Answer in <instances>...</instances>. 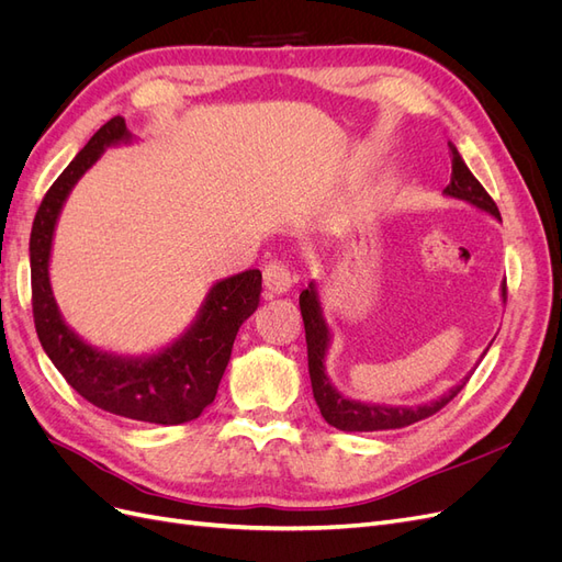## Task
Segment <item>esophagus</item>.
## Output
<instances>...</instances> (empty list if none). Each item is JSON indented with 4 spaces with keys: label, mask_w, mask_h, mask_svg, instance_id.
Returning <instances> with one entry per match:
<instances>
[{
    "label": "esophagus",
    "mask_w": 562,
    "mask_h": 562,
    "mask_svg": "<svg viewBox=\"0 0 562 562\" xmlns=\"http://www.w3.org/2000/svg\"><path fill=\"white\" fill-rule=\"evenodd\" d=\"M262 279H265V288L267 291L271 293V295H283V293H288L291 291V285H293V274H291V269H288L283 262H279V260H274V262H269L267 267H265V271H262Z\"/></svg>",
    "instance_id": "obj_1"
}]
</instances>
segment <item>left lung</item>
I'll return each instance as SVG.
<instances>
[{"mask_svg": "<svg viewBox=\"0 0 562 562\" xmlns=\"http://www.w3.org/2000/svg\"><path fill=\"white\" fill-rule=\"evenodd\" d=\"M448 145H450V157H452V176L443 194L450 199L467 201L471 206L492 215L495 220H502L497 203L492 201V196L483 190V184L473 178V173L469 171V166L464 164L457 147L452 143ZM502 300L506 302V279L502 281ZM300 312L304 321V337H307V359H310L314 401L318 405L323 419L339 431H386V429L411 427V424L424 417H431L434 413L440 411V407L448 405L471 378L469 372L462 382H457L452 389H448L443 396H438L429 403H419V405H384V403H366V401L349 398L333 384V380L326 372V356H328L333 335L326 323V316H323L316 281H312L300 293ZM487 349L483 351V356L487 353Z\"/></svg>", "mask_w": 562, "mask_h": 562, "instance_id": "left-lung-1", "label": "left lung"}]
</instances>
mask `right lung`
Returning <instances> with one entry per match:
<instances>
[{
	"label": "right lung",
	"mask_w": 562,
	"mask_h": 562,
	"mask_svg": "<svg viewBox=\"0 0 562 562\" xmlns=\"http://www.w3.org/2000/svg\"><path fill=\"white\" fill-rule=\"evenodd\" d=\"M131 140L124 116L110 119L46 192L30 234L32 314L50 363L79 396L112 415L171 427L196 419L203 407L213 403L236 333L260 304L262 274L260 269H246L213 283L190 328L149 356L103 351L83 342L67 326L48 279L50 246L60 211L72 187L103 157V151Z\"/></svg>",
	"instance_id": "1"
}]
</instances>
